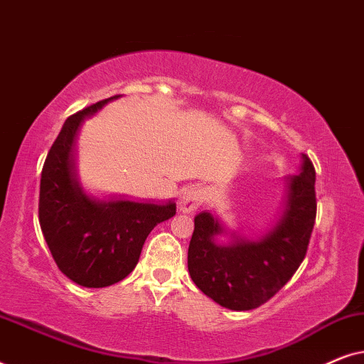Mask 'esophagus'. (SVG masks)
<instances>
[{"mask_svg": "<svg viewBox=\"0 0 364 364\" xmlns=\"http://www.w3.org/2000/svg\"><path fill=\"white\" fill-rule=\"evenodd\" d=\"M203 196H205V193H203L202 188L198 187L183 188L181 197H178V210L183 213H191L193 210H197V208L202 205Z\"/></svg>", "mask_w": 364, "mask_h": 364, "instance_id": "esophagus-1", "label": "esophagus"}]
</instances>
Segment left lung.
<instances>
[{
	"instance_id": "left-lung-1",
	"label": "left lung",
	"mask_w": 364,
	"mask_h": 364,
	"mask_svg": "<svg viewBox=\"0 0 364 364\" xmlns=\"http://www.w3.org/2000/svg\"><path fill=\"white\" fill-rule=\"evenodd\" d=\"M315 168L301 154L300 172L285 178V197L275 223L255 238L230 230L215 212L196 217L188 273L208 298L228 310L258 308L280 291L306 255L315 225ZM218 236H228L220 244Z\"/></svg>"
}]
</instances>
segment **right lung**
<instances>
[{"mask_svg": "<svg viewBox=\"0 0 364 364\" xmlns=\"http://www.w3.org/2000/svg\"><path fill=\"white\" fill-rule=\"evenodd\" d=\"M121 96L99 101L66 119L49 151L39 187V225L64 275L86 288L121 282L136 268L157 223L176 215V202L97 198L77 172V139L84 119Z\"/></svg>", "mask_w": 364, "mask_h": 364, "instance_id": "right-lung-1", "label": "right lung"}]
</instances>
